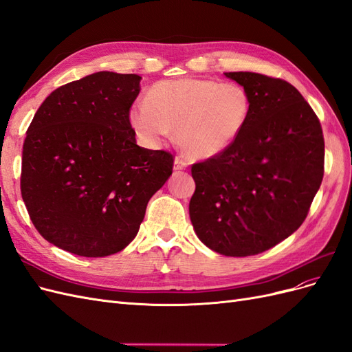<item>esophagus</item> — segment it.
<instances>
[{"mask_svg":"<svg viewBox=\"0 0 352 352\" xmlns=\"http://www.w3.org/2000/svg\"><path fill=\"white\" fill-rule=\"evenodd\" d=\"M188 167V162L182 157V155H177L175 158V170H184Z\"/></svg>","mask_w":352,"mask_h":352,"instance_id":"esophagus-1","label":"esophagus"}]
</instances>
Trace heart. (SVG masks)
I'll return each instance as SVG.
<instances>
[{
	"instance_id": "b5f03b06",
	"label": "heart",
	"mask_w": 352,
	"mask_h": 352,
	"mask_svg": "<svg viewBox=\"0 0 352 352\" xmlns=\"http://www.w3.org/2000/svg\"><path fill=\"white\" fill-rule=\"evenodd\" d=\"M252 110L251 95L239 83L182 78L162 80L135 102L129 122L148 145H158L170 131L190 158L216 157L235 144Z\"/></svg>"
}]
</instances>
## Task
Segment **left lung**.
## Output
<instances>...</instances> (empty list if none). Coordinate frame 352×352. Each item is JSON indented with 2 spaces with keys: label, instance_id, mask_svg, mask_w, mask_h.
Here are the masks:
<instances>
[{
  "label": "left lung",
  "instance_id": "left-lung-1",
  "mask_svg": "<svg viewBox=\"0 0 352 352\" xmlns=\"http://www.w3.org/2000/svg\"><path fill=\"white\" fill-rule=\"evenodd\" d=\"M251 95V117L229 150L192 164L189 216L212 251L247 257L302 225L324 173L322 124L289 82L229 72Z\"/></svg>",
  "mask_w": 352,
  "mask_h": 352
}]
</instances>
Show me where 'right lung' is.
Masks as SVG:
<instances>
[{"label": "right lung", "mask_w": 352, "mask_h": 352, "mask_svg": "<svg viewBox=\"0 0 352 352\" xmlns=\"http://www.w3.org/2000/svg\"><path fill=\"white\" fill-rule=\"evenodd\" d=\"M138 74L98 72L51 92L30 122L20 190L42 238L82 257L122 251L175 157L136 145Z\"/></svg>", "instance_id": "add662e5"}]
</instances>
